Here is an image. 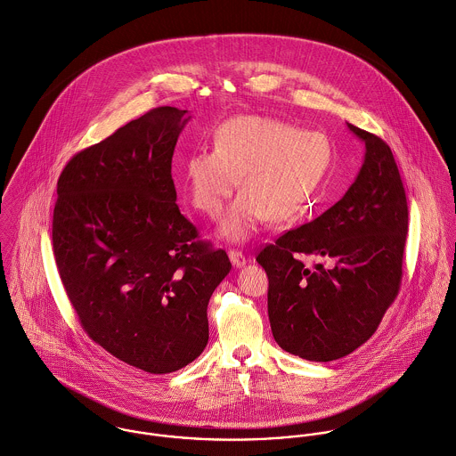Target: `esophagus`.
Masks as SVG:
<instances>
[{
  "label": "esophagus",
  "instance_id": "1",
  "mask_svg": "<svg viewBox=\"0 0 456 456\" xmlns=\"http://www.w3.org/2000/svg\"><path fill=\"white\" fill-rule=\"evenodd\" d=\"M229 259H231V263H232L236 268H243V266L248 263V259L245 257V254L240 252V250H229Z\"/></svg>",
  "mask_w": 456,
  "mask_h": 456
}]
</instances>
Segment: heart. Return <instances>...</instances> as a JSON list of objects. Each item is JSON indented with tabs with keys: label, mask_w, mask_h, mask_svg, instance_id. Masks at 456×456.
Listing matches in <instances>:
<instances>
[{
	"label": "heart",
	"mask_w": 456,
	"mask_h": 456,
	"mask_svg": "<svg viewBox=\"0 0 456 456\" xmlns=\"http://www.w3.org/2000/svg\"><path fill=\"white\" fill-rule=\"evenodd\" d=\"M333 159L321 132L266 116H236L213 132V151L193 150L183 164L184 188L193 208L218 218L232 191H243L220 224V236L247 241L272 218H297L324 202L315 195Z\"/></svg>",
	"instance_id": "heart-1"
}]
</instances>
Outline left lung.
<instances>
[{"label":"left lung","instance_id":"obj_1","mask_svg":"<svg viewBox=\"0 0 456 456\" xmlns=\"http://www.w3.org/2000/svg\"><path fill=\"white\" fill-rule=\"evenodd\" d=\"M347 126L364 144L354 183L328 211L287 231L257 256L270 278L274 340L308 362H333L363 346L402 281L409 209L395 157L380 137ZM301 255L336 265L308 271Z\"/></svg>","mask_w":456,"mask_h":456}]
</instances>
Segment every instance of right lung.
Returning a JSON list of instances; mask_svg holds the SVG:
<instances>
[{
    "instance_id": "add662e5",
    "label": "right lung",
    "mask_w": 456,
    "mask_h": 456,
    "mask_svg": "<svg viewBox=\"0 0 456 456\" xmlns=\"http://www.w3.org/2000/svg\"><path fill=\"white\" fill-rule=\"evenodd\" d=\"M188 119L157 107L77 153L58 180L53 247L81 326L150 373L200 356L209 297L231 272L176 204L171 164Z\"/></svg>"
}]
</instances>
